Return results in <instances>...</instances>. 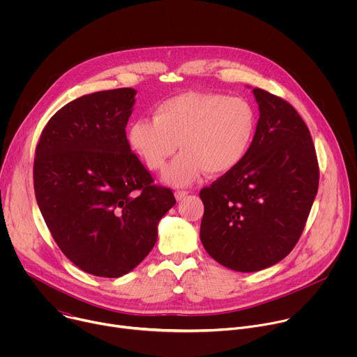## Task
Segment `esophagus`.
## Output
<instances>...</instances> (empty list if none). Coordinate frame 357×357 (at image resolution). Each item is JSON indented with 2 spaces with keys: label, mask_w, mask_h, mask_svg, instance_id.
Instances as JSON below:
<instances>
[{
  "label": "esophagus",
  "mask_w": 357,
  "mask_h": 357,
  "mask_svg": "<svg viewBox=\"0 0 357 357\" xmlns=\"http://www.w3.org/2000/svg\"><path fill=\"white\" fill-rule=\"evenodd\" d=\"M189 192L188 190H183V189H178V190H175V197L178 199V200H183L185 197H186V195H188Z\"/></svg>",
  "instance_id": "esophagus-1"
}]
</instances>
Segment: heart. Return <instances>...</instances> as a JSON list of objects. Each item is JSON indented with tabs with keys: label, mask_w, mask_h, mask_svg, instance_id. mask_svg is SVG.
<instances>
[{
	"label": "heart",
	"mask_w": 357,
	"mask_h": 357,
	"mask_svg": "<svg viewBox=\"0 0 357 357\" xmlns=\"http://www.w3.org/2000/svg\"><path fill=\"white\" fill-rule=\"evenodd\" d=\"M256 131V116L241 97L186 93L164 100L154 117L134 120L127 141L134 154L152 171L165 169L178 145L183 151L165 181L189 185L203 171L220 175L247 155Z\"/></svg>",
	"instance_id": "heart-1"
}]
</instances>
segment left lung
Returning <instances> with one entry per match:
<instances>
[{"label": "left lung", "mask_w": 357, "mask_h": 357, "mask_svg": "<svg viewBox=\"0 0 357 357\" xmlns=\"http://www.w3.org/2000/svg\"><path fill=\"white\" fill-rule=\"evenodd\" d=\"M260 119L244 160L211 186L200 240L222 266L252 273L292 251L308 220L319 165L307 124L287 100L252 89Z\"/></svg>", "instance_id": "1"}]
</instances>
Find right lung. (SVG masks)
<instances>
[{
  "label": "right lung",
  "instance_id": "obj_1",
  "mask_svg": "<svg viewBox=\"0 0 357 357\" xmlns=\"http://www.w3.org/2000/svg\"><path fill=\"white\" fill-rule=\"evenodd\" d=\"M135 93L123 87L70 101L47 121L35 149L33 189L43 220L65 256L97 277L135 268L176 203L128 145Z\"/></svg>",
  "mask_w": 357,
  "mask_h": 357
}]
</instances>
